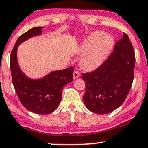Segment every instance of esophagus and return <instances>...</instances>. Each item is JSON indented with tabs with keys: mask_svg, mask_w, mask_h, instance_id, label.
Segmentation results:
<instances>
[{
	"mask_svg": "<svg viewBox=\"0 0 148 148\" xmlns=\"http://www.w3.org/2000/svg\"><path fill=\"white\" fill-rule=\"evenodd\" d=\"M73 77H74V79L79 78L80 77V73L78 71H74V73H73Z\"/></svg>",
	"mask_w": 148,
	"mask_h": 148,
	"instance_id": "obj_1",
	"label": "esophagus"
}]
</instances>
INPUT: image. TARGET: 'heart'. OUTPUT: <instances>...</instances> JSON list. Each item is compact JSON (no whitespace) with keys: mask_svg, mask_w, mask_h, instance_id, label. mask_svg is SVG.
<instances>
[{"mask_svg":"<svg viewBox=\"0 0 148 148\" xmlns=\"http://www.w3.org/2000/svg\"><path fill=\"white\" fill-rule=\"evenodd\" d=\"M113 45V39L101 31L91 34L81 47L80 51L86 52L81 64L86 69H93L101 64L108 56Z\"/></svg>","mask_w":148,"mask_h":148,"instance_id":"heart-1","label":"heart"}]
</instances>
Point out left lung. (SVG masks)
<instances>
[{"instance_id":"obj_1","label":"left lung","mask_w":148,"mask_h":148,"mask_svg":"<svg viewBox=\"0 0 148 148\" xmlns=\"http://www.w3.org/2000/svg\"><path fill=\"white\" fill-rule=\"evenodd\" d=\"M135 62L133 47L123 32L107 60L94 71L82 73L86 84L83 100L90 111L106 114L123 103L134 79Z\"/></svg>"}]
</instances>
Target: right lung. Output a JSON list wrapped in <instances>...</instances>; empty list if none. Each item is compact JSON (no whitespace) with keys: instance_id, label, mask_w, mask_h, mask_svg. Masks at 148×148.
<instances>
[{"instance_id":"obj_1","label":"right lung","mask_w":148,"mask_h":148,"mask_svg":"<svg viewBox=\"0 0 148 148\" xmlns=\"http://www.w3.org/2000/svg\"><path fill=\"white\" fill-rule=\"evenodd\" d=\"M42 28L33 27L18 37L10 54V67L14 88L23 106L32 113L46 115L58 107L62 88L73 80L74 67L54 71L37 80L29 79L22 72L17 60L18 47L27 39L40 35Z\"/></svg>"}]
</instances>
